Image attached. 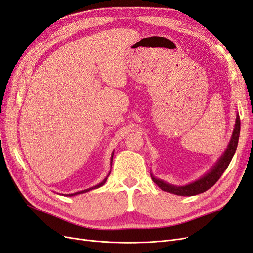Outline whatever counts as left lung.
<instances>
[{
    "instance_id": "left-lung-1",
    "label": "left lung",
    "mask_w": 253,
    "mask_h": 253,
    "mask_svg": "<svg viewBox=\"0 0 253 253\" xmlns=\"http://www.w3.org/2000/svg\"><path fill=\"white\" fill-rule=\"evenodd\" d=\"M240 131H241V119H240L239 114H236L233 133H232L230 141H229L227 149L225 150L223 154H221V156L218 158L215 165H214L205 175H203L201 178L196 179L193 182H190L186 186H175V185H171V183H168L159 178H156L155 176L151 173L152 180L154 181L163 191H166V192H169V193H172L175 195L193 196V195H197L200 193L206 192L207 190H209L212 186L215 185L220 176L223 175V173L226 171L229 164H230L231 159L236 151L237 143H239Z\"/></svg>"
}]
</instances>
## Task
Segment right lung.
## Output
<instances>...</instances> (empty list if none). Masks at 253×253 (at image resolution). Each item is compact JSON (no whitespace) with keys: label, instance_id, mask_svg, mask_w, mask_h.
Segmentation results:
<instances>
[{"label":"right lung","instance_id":"obj_1","mask_svg":"<svg viewBox=\"0 0 253 253\" xmlns=\"http://www.w3.org/2000/svg\"><path fill=\"white\" fill-rule=\"evenodd\" d=\"M113 156H114V152L112 153V156H111V166H112V163H113ZM110 173H111V172H109L108 176H106V177H105V178H104L100 183H98V185H96V186H94V187H91V188H88V189H85V190L78 191V192H75V193H72V194H65V195H66V196H75V195H78V194H81V193H86V192H88V191H90V190H94V189L100 188V187H102V186L104 185V183H105L106 179H108V177H109Z\"/></svg>","mask_w":253,"mask_h":253}]
</instances>
